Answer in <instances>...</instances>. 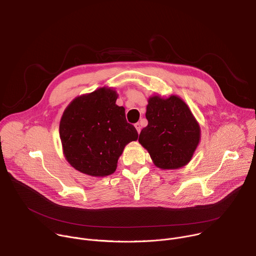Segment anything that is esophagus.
<instances>
[{
	"instance_id": "34e87169",
	"label": "esophagus",
	"mask_w": 256,
	"mask_h": 256,
	"mask_svg": "<svg viewBox=\"0 0 256 256\" xmlns=\"http://www.w3.org/2000/svg\"><path fill=\"white\" fill-rule=\"evenodd\" d=\"M134 126H136V132L140 134V130H142L140 124V122H136V124H134Z\"/></svg>"
}]
</instances>
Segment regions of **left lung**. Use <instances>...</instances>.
Returning <instances> with one entry per match:
<instances>
[{"label":"left lung","instance_id":"1","mask_svg":"<svg viewBox=\"0 0 256 256\" xmlns=\"http://www.w3.org/2000/svg\"><path fill=\"white\" fill-rule=\"evenodd\" d=\"M146 118L148 126L138 142L161 169H177L188 164L200 142V126L188 106L177 96L151 97Z\"/></svg>","mask_w":256,"mask_h":256}]
</instances>
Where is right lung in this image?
I'll use <instances>...</instances> for the list:
<instances>
[{
	"mask_svg": "<svg viewBox=\"0 0 256 256\" xmlns=\"http://www.w3.org/2000/svg\"><path fill=\"white\" fill-rule=\"evenodd\" d=\"M112 89L100 88L72 100L60 124V136L68 162L91 176L112 174L126 144L138 136L116 104Z\"/></svg>",
	"mask_w": 256,
	"mask_h": 256,
	"instance_id": "1",
	"label": "right lung"
}]
</instances>
